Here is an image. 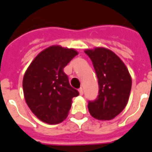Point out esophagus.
Returning a JSON list of instances; mask_svg holds the SVG:
<instances>
[{
    "label": "esophagus",
    "instance_id": "esophagus-1",
    "mask_svg": "<svg viewBox=\"0 0 152 152\" xmlns=\"http://www.w3.org/2000/svg\"><path fill=\"white\" fill-rule=\"evenodd\" d=\"M78 92H79V94H80V95H83V88H79V90H78Z\"/></svg>",
    "mask_w": 152,
    "mask_h": 152
}]
</instances>
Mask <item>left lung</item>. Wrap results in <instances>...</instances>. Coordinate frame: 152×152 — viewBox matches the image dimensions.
I'll return each mask as SVG.
<instances>
[{
  "label": "left lung",
  "instance_id": "obj_1",
  "mask_svg": "<svg viewBox=\"0 0 152 152\" xmlns=\"http://www.w3.org/2000/svg\"><path fill=\"white\" fill-rule=\"evenodd\" d=\"M95 69L99 84V95L88 102L91 115L99 120H110L122 112L129 98L132 78L129 69L112 50L105 47L87 49Z\"/></svg>",
  "mask_w": 152,
  "mask_h": 152
}]
</instances>
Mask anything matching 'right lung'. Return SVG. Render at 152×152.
Wrapping results in <instances>:
<instances>
[{
    "mask_svg": "<svg viewBox=\"0 0 152 152\" xmlns=\"http://www.w3.org/2000/svg\"><path fill=\"white\" fill-rule=\"evenodd\" d=\"M78 51L55 45L41 51L23 78V95L31 111L42 122L60 124L66 119L72 99L79 95L70 86L64 68Z\"/></svg>",
    "mask_w": 152,
    "mask_h": 152,
    "instance_id": "obj_1",
    "label": "right lung"
}]
</instances>
